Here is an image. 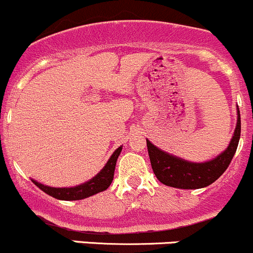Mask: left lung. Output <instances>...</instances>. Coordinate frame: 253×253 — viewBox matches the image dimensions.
I'll list each match as a JSON object with an SVG mask.
<instances>
[{
    "instance_id": "1",
    "label": "left lung",
    "mask_w": 253,
    "mask_h": 253,
    "mask_svg": "<svg viewBox=\"0 0 253 253\" xmlns=\"http://www.w3.org/2000/svg\"><path fill=\"white\" fill-rule=\"evenodd\" d=\"M240 134L241 119L238 108V122L230 144L219 156L204 163L189 162L169 155L146 140L153 173L158 180L167 186L178 189H201L208 186L214 183L230 165L238 148Z\"/></svg>"
}]
</instances>
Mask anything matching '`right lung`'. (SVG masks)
I'll return each mask as SVG.
<instances>
[{"mask_svg": "<svg viewBox=\"0 0 253 253\" xmlns=\"http://www.w3.org/2000/svg\"><path fill=\"white\" fill-rule=\"evenodd\" d=\"M122 152V146L117 148L113 152V155L111 156V158L108 160V162L106 163V166L103 167L102 170L97 174L96 176H93L92 179L86 181L84 184H80L78 186L74 187H51L47 185H43L39 181L33 180V183L39 187V189L42 190L43 192L49 195V196L54 197L57 200H63V201H75V200H83L86 199V197L92 196V195L98 194L101 191H105L106 189H108V186L111 185L112 180H113L114 175V169H116V163L118 160L119 155Z\"/></svg>", "mask_w": 253, "mask_h": 253, "instance_id": "1", "label": "right lung"}]
</instances>
